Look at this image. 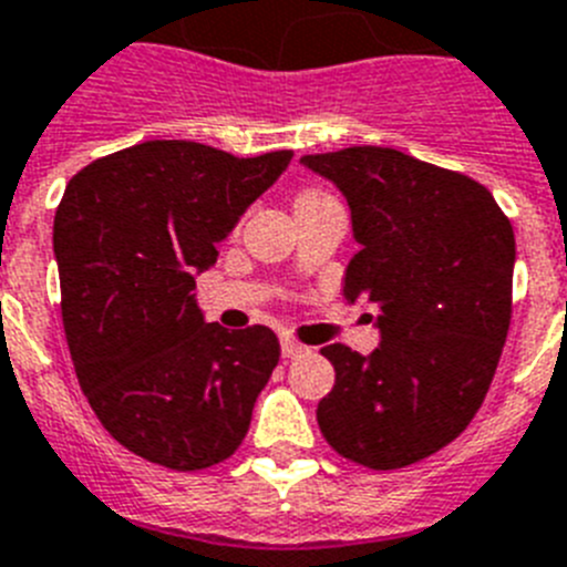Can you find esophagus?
I'll return each instance as SVG.
<instances>
[{"instance_id":"obj_1","label":"esophagus","mask_w":567,"mask_h":567,"mask_svg":"<svg viewBox=\"0 0 567 567\" xmlns=\"http://www.w3.org/2000/svg\"><path fill=\"white\" fill-rule=\"evenodd\" d=\"M305 351H308V348H305V344H299L297 339L282 337V357L285 359H297V357H302Z\"/></svg>"}]
</instances>
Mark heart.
<instances>
[{
	"label": "heart",
	"instance_id": "obj_1",
	"mask_svg": "<svg viewBox=\"0 0 567 567\" xmlns=\"http://www.w3.org/2000/svg\"><path fill=\"white\" fill-rule=\"evenodd\" d=\"M319 196H324V194H319V190H302V194H299V199H297V202H308V199H319Z\"/></svg>",
	"mask_w": 567,
	"mask_h": 567
}]
</instances>
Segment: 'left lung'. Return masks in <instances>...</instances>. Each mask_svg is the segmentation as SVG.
Listing matches in <instances>:
<instances>
[{
    "instance_id": "obj_1",
    "label": "left lung",
    "mask_w": 567,
    "mask_h": 567,
    "mask_svg": "<svg viewBox=\"0 0 567 567\" xmlns=\"http://www.w3.org/2000/svg\"><path fill=\"white\" fill-rule=\"evenodd\" d=\"M351 208L359 250L348 302L377 308L368 357L328 344L337 382L317 422L344 460L393 471L436 454L474 420L511 324L516 243L480 182L393 147L302 156Z\"/></svg>"
}]
</instances>
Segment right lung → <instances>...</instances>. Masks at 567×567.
Wrapping results in <instances>:
<instances>
[{"label":"right lung","mask_w":567,"mask_h":567,"mask_svg":"<svg viewBox=\"0 0 567 567\" xmlns=\"http://www.w3.org/2000/svg\"><path fill=\"white\" fill-rule=\"evenodd\" d=\"M290 156L151 140L68 182L53 219L68 348L93 413L142 460L202 471L243 445L279 339L205 322L194 288Z\"/></svg>","instance_id":"right-lung-1"}]
</instances>
